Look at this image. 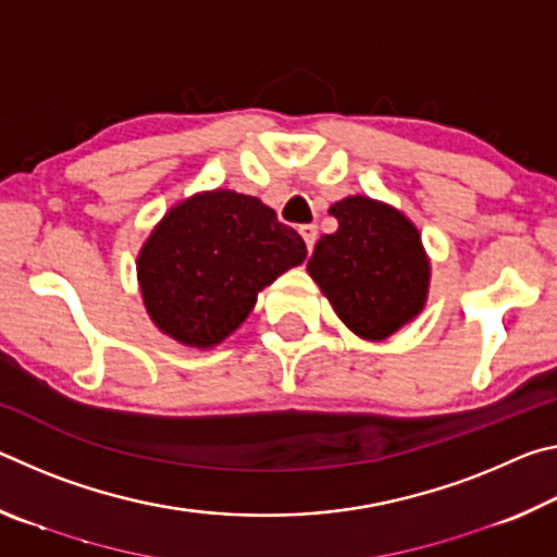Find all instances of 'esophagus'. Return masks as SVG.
Masks as SVG:
<instances>
[{"label": "esophagus", "instance_id": "34e87169", "mask_svg": "<svg viewBox=\"0 0 557 557\" xmlns=\"http://www.w3.org/2000/svg\"><path fill=\"white\" fill-rule=\"evenodd\" d=\"M299 235L305 238L307 250H312L317 240V225H299Z\"/></svg>", "mask_w": 557, "mask_h": 557}]
</instances>
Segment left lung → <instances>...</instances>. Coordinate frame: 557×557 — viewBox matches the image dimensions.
<instances>
[{
  "instance_id": "left-lung-1",
  "label": "left lung",
  "mask_w": 557,
  "mask_h": 557,
  "mask_svg": "<svg viewBox=\"0 0 557 557\" xmlns=\"http://www.w3.org/2000/svg\"><path fill=\"white\" fill-rule=\"evenodd\" d=\"M329 213L338 228L317 240L309 277L356 336L383 342L425 309L432 270L420 231L395 206L361 194Z\"/></svg>"
}]
</instances>
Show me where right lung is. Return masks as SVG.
Wrapping results in <instances>:
<instances>
[{"label":"right lung","instance_id":"1","mask_svg":"<svg viewBox=\"0 0 557 557\" xmlns=\"http://www.w3.org/2000/svg\"><path fill=\"white\" fill-rule=\"evenodd\" d=\"M307 258L299 233L256 196L231 188L178 201L147 235L137 282L159 332L194 348L225 342L258 295Z\"/></svg>","mask_w":557,"mask_h":557}]
</instances>
